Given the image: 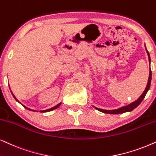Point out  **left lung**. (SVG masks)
Instances as JSON below:
<instances>
[{"label":"left lung","instance_id":"obj_1","mask_svg":"<svg viewBox=\"0 0 156 156\" xmlns=\"http://www.w3.org/2000/svg\"><path fill=\"white\" fill-rule=\"evenodd\" d=\"M147 56H148V59H149V62H151V57H150V54L149 52L147 51V50L146 49ZM151 77H152V72H151V68H150V73H149V77H148V81H147V84L146 87H145V90L144 92H143V94H141L140 98L137 99V100H135V102H133L132 103H130V105H126V106L122 107V108L116 109V110H102V109H100L96 108V107H94L96 110H98L100 111V112H104V113H107V114H121V113H124L126 112H130L134 110L135 108H137L139 105L140 104L141 102H142L143 99L145 98V94H147V91L149 90L150 89V86H151Z\"/></svg>","mask_w":156,"mask_h":156}]
</instances>
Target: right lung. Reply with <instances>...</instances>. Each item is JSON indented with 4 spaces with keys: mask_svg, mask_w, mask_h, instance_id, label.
I'll return each mask as SVG.
<instances>
[{
    "mask_svg": "<svg viewBox=\"0 0 156 156\" xmlns=\"http://www.w3.org/2000/svg\"><path fill=\"white\" fill-rule=\"evenodd\" d=\"M11 93H12V92H11ZM12 94H13V98H15V100H16V101H17V102H19V103H20V104H21V102H19V100H17V99H16V97H15V96H14V94H13V93H12ZM21 105H22V104H21ZM60 105H61V103H59V104H58L57 105H56V106H54V108H50V109H48V110H41V111H40V112H49V111L54 110H55V109H56V108H58V107H59V106H60ZM23 107H24V108H26V109H27V110H31V111H34V112H35V111H36V110H31V109H29V108H26V106H24V105H23ZM37 112H38V111H37Z\"/></svg>",
    "mask_w": 156,
    "mask_h": 156,
    "instance_id": "right-lung-1",
    "label": "right lung"
}]
</instances>
